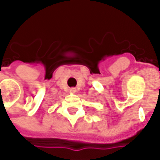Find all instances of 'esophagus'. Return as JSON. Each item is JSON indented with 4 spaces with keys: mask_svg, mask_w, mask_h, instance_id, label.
<instances>
[{
    "mask_svg": "<svg viewBox=\"0 0 160 160\" xmlns=\"http://www.w3.org/2000/svg\"><path fill=\"white\" fill-rule=\"evenodd\" d=\"M70 91L72 92H76V88H71Z\"/></svg>",
    "mask_w": 160,
    "mask_h": 160,
    "instance_id": "esophagus-1",
    "label": "esophagus"
}]
</instances>
